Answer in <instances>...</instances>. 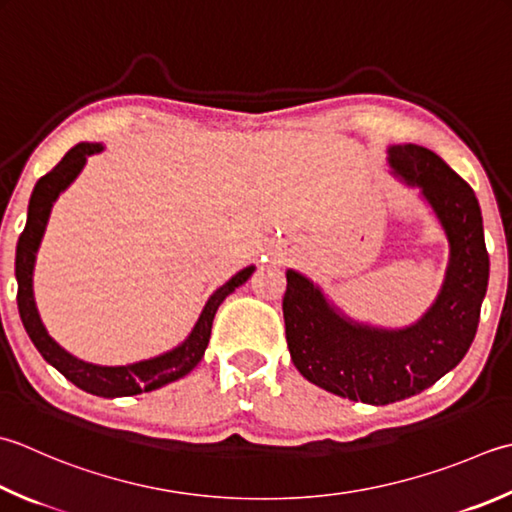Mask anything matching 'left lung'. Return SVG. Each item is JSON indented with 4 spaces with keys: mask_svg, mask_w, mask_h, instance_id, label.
Wrapping results in <instances>:
<instances>
[{
    "mask_svg": "<svg viewBox=\"0 0 512 512\" xmlns=\"http://www.w3.org/2000/svg\"><path fill=\"white\" fill-rule=\"evenodd\" d=\"M388 164L422 190L446 233L448 268L435 304L413 326L375 328L346 317L297 270H286L282 304L299 373L328 393L373 406L422 393L462 362L477 333L490 266L473 188L417 144L390 146Z\"/></svg>",
    "mask_w": 512,
    "mask_h": 512,
    "instance_id": "obj_1",
    "label": "left lung"
}]
</instances>
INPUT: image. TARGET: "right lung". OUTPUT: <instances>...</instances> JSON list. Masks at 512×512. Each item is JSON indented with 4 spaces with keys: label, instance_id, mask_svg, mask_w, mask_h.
Returning <instances> with one entry per match:
<instances>
[{
    "label": "right lung",
    "instance_id": "obj_1",
    "mask_svg": "<svg viewBox=\"0 0 512 512\" xmlns=\"http://www.w3.org/2000/svg\"><path fill=\"white\" fill-rule=\"evenodd\" d=\"M102 150V144H77L75 148L68 150L62 162L35 184L28 204L26 228L24 233L19 235L15 255L17 308L30 342L35 344V348L42 353L46 362L50 366H55L68 382H73L77 388H82L86 393L97 397H128L148 393V390L162 388L170 382H175V379L188 375L190 370L202 362L219 304H222L237 286H242L246 279L253 275L255 266L239 270V273L235 277H230L222 288H217L215 293L210 295L195 328L190 330V335L177 348L168 350L164 355L144 359V362L128 366H97L82 362V359L66 353V350L46 333L42 319H39L33 297V268L55 199L75 182V177L79 173H82L88 155L102 153Z\"/></svg>",
    "mask_w": 512,
    "mask_h": 512
}]
</instances>
